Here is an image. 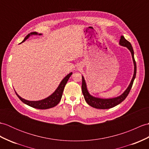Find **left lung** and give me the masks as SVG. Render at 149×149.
I'll return each mask as SVG.
<instances>
[{"label": "left lung", "instance_id": "8db88e82", "mask_svg": "<svg viewBox=\"0 0 149 149\" xmlns=\"http://www.w3.org/2000/svg\"><path fill=\"white\" fill-rule=\"evenodd\" d=\"M119 44L121 45V46H123L124 47H127V48H128V49L131 53V54H132V58H133V63H134V75H133V79L131 81V83L129 85L128 88H127L126 90L123 93V94H122L120 96H118V97H117V98H114L101 99V98L93 97V96H91L89 94L87 88H86V82L84 81V77H82V94H83V95H84V99L86 100V102H87L88 104L93 107H94V108L99 109H108L112 108V107H114L115 106L119 105V103H121L123 101H124V100L126 99L127 96L129 94L131 88H132L133 82H134V79H135L136 74V64L135 60H134V51H133V47H132V46H131V44L129 42V41H127L123 36L120 37Z\"/></svg>", "mask_w": 149, "mask_h": 149}]
</instances>
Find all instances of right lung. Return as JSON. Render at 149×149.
<instances>
[{
  "mask_svg": "<svg viewBox=\"0 0 149 149\" xmlns=\"http://www.w3.org/2000/svg\"><path fill=\"white\" fill-rule=\"evenodd\" d=\"M37 33L36 32H31L30 33H29L25 37L24 40L22 41V42H24V41H25L26 39H27L28 38L30 37V35H37ZM39 35H41V34H39ZM72 74V73L71 72V73L68 74L66 77H65L63 79V80H62L60 85H59L58 88L56 89V90L55 91L51 96H49V97H47L44 100H40V101H28V100H26L25 99L21 98L16 92L15 93H16V95L18 96V97L20 99L21 101L23 102L24 103H25V104L28 105L29 106L33 107V108H36L37 109H50V108H52V107H54L56 105H57L59 103V102H60L62 95H63V89L65 88V85H66L68 79L70 78Z\"/></svg>",
  "mask_w": 149,
  "mask_h": 149,
  "instance_id": "1",
  "label": "right lung"
}]
</instances>
